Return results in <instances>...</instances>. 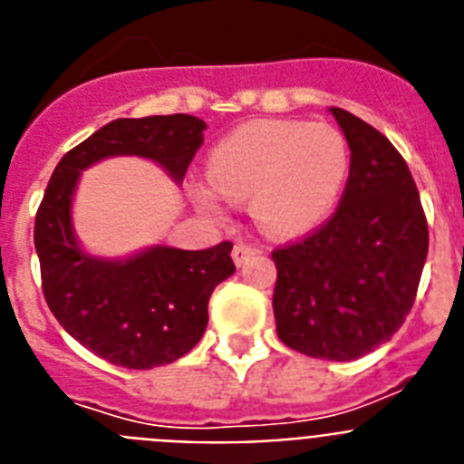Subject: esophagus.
<instances>
[{"instance_id":"esophagus-1","label":"esophagus","mask_w":464,"mask_h":464,"mask_svg":"<svg viewBox=\"0 0 464 464\" xmlns=\"http://www.w3.org/2000/svg\"><path fill=\"white\" fill-rule=\"evenodd\" d=\"M257 253V248H253V246H246V244H235V248H232V260H235L237 267H241L248 257H253Z\"/></svg>"}]
</instances>
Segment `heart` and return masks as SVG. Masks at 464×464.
<instances>
[{"label":"heart","mask_w":464,"mask_h":464,"mask_svg":"<svg viewBox=\"0 0 464 464\" xmlns=\"http://www.w3.org/2000/svg\"><path fill=\"white\" fill-rule=\"evenodd\" d=\"M351 169L337 127L304 121H257L229 132L211 150V181L197 202L223 216L227 197H251L253 218L274 237L306 235L337 208Z\"/></svg>","instance_id":"b5f03b06"}]
</instances>
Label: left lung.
I'll return each instance as SVG.
<instances>
[{
    "label": "left lung",
    "mask_w": 464,
    "mask_h": 464,
    "mask_svg": "<svg viewBox=\"0 0 464 464\" xmlns=\"http://www.w3.org/2000/svg\"><path fill=\"white\" fill-rule=\"evenodd\" d=\"M351 149L342 202L306 239L272 253L274 318L285 346L358 360L395 334L416 299L428 220L407 162L379 130L332 106Z\"/></svg>",
    "instance_id": "left-lung-1"
}]
</instances>
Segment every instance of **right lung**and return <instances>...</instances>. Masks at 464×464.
Segmentation results:
<instances>
[{
	"label": "right lung",
	"instance_id": "obj_1",
	"mask_svg": "<svg viewBox=\"0 0 464 464\" xmlns=\"http://www.w3.org/2000/svg\"><path fill=\"white\" fill-rule=\"evenodd\" d=\"M207 122L188 113L118 118L69 150L36 211L41 288L57 323L81 346L127 370H153L195 348L208 323V297L235 274L232 244L204 251L150 246L125 260L85 253L72 225L81 171L104 158L139 155L183 181Z\"/></svg>",
	"mask_w": 464,
	"mask_h": 464
}]
</instances>
